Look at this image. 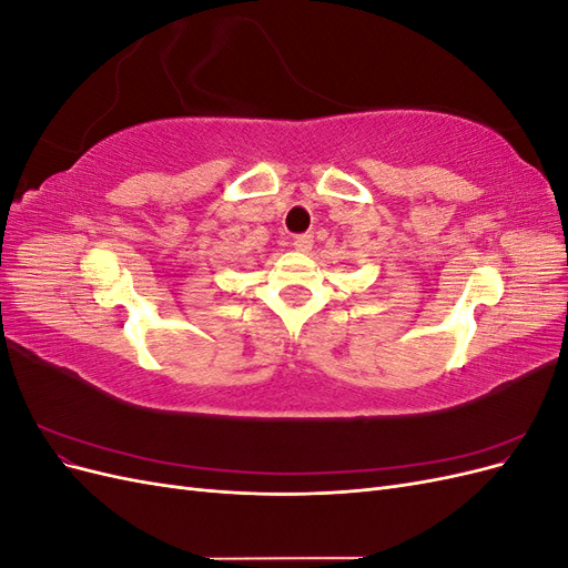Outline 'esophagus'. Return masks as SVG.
<instances>
[{
  "mask_svg": "<svg viewBox=\"0 0 568 568\" xmlns=\"http://www.w3.org/2000/svg\"><path fill=\"white\" fill-rule=\"evenodd\" d=\"M291 246H294L298 253H307L313 248V236L311 234H298L294 236V242H291Z\"/></svg>",
  "mask_w": 568,
  "mask_h": 568,
  "instance_id": "34e87169",
  "label": "esophagus"
}]
</instances>
